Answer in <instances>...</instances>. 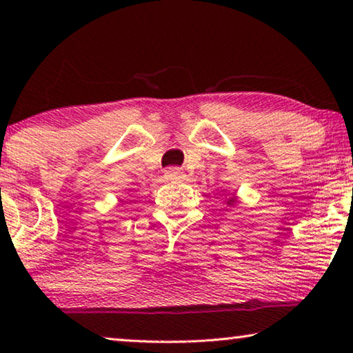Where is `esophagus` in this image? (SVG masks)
I'll return each mask as SVG.
<instances>
[{
    "label": "esophagus",
    "mask_w": 353,
    "mask_h": 353,
    "mask_svg": "<svg viewBox=\"0 0 353 353\" xmlns=\"http://www.w3.org/2000/svg\"><path fill=\"white\" fill-rule=\"evenodd\" d=\"M165 176L168 178V180H181L183 172L176 167H168L165 170Z\"/></svg>",
    "instance_id": "1"
}]
</instances>
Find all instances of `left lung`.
I'll return each mask as SVG.
<instances>
[{
  "instance_id": "left-lung-1",
  "label": "left lung",
  "mask_w": 353,
  "mask_h": 353,
  "mask_svg": "<svg viewBox=\"0 0 353 353\" xmlns=\"http://www.w3.org/2000/svg\"><path fill=\"white\" fill-rule=\"evenodd\" d=\"M226 204H228V205H233V204H234V197H230V199H228V202H226Z\"/></svg>"
}]
</instances>
